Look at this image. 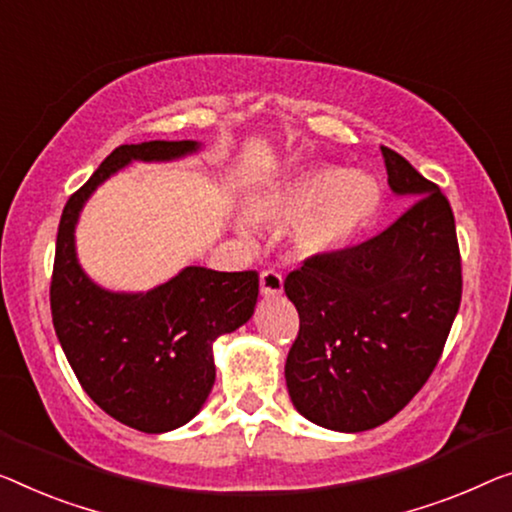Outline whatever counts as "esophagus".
I'll return each instance as SVG.
<instances>
[{
	"instance_id": "esophagus-1",
	"label": "esophagus",
	"mask_w": 512,
	"mask_h": 512,
	"mask_svg": "<svg viewBox=\"0 0 512 512\" xmlns=\"http://www.w3.org/2000/svg\"><path fill=\"white\" fill-rule=\"evenodd\" d=\"M259 289H262V296L271 299V296H280L282 294V276L278 271H262L259 276Z\"/></svg>"
}]
</instances>
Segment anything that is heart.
Masks as SVG:
<instances>
[{
	"label": "heart",
	"mask_w": 512,
	"mask_h": 512,
	"mask_svg": "<svg viewBox=\"0 0 512 512\" xmlns=\"http://www.w3.org/2000/svg\"><path fill=\"white\" fill-rule=\"evenodd\" d=\"M381 207V188L372 174L319 165L303 167L266 183L246 197V218L266 230H285L303 257H324L347 248ZM241 220L239 234L253 227Z\"/></svg>",
	"instance_id": "heart-1"
}]
</instances>
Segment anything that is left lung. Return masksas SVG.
I'll list each match as a JSON object with an SVG mask.
<instances>
[{
    "label": "left lung",
    "mask_w": 512,
    "mask_h": 512,
    "mask_svg": "<svg viewBox=\"0 0 512 512\" xmlns=\"http://www.w3.org/2000/svg\"><path fill=\"white\" fill-rule=\"evenodd\" d=\"M388 186L414 200L361 246L312 257L285 280L299 335L285 379L301 416L335 432L393 418L432 375L462 299L451 204L393 149Z\"/></svg>",
    "instance_id": "left-lung-1"
}]
</instances>
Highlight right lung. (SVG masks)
<instances>
[{"label":"right lung","instance_id":"right-lung-1","mask_svg":"<svg viewBox=\"0 0 512 512\" xmlns=\"http://www.w3.org/2000/svg\"><path fill=\"white\" fill-rule=\"evenodd\" d=\"M200 149L195 140L121 144L59 220L50 285L59 345L89 398L147 434L177 430L200 414L216 381L213 342L253 317L259 278L186 266L149 292H112L80 266L75 227L94 190L133 160L170 163Z\"/></svg>","mask_w":512,"mask_h":512}]
</instances>
